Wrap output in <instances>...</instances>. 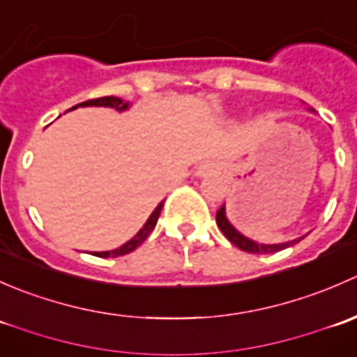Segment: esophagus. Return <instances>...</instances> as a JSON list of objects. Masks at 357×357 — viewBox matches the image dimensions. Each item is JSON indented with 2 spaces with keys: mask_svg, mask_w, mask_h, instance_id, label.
Returning <instances> with one entry per match:
<instances>
[{
  "mask_svg": "<svg viewBox=\"0 0 357 357\" xmlns=\"http://www.w3.org/2000/svg\"><path fill=\"white\" fill-rule=\"evenodd\" d=\"M215 171H218V165L212 164V162H205V164L199 165V169H197V176L204 178V176L212 174V172H215Z\"/></svg>",
  "mask_w": 357,
  "mask_h": 357,
  "instance_id": "34e87169",
  "label": "esophagus"
}]
</instances>
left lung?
Masks as SVG:
<instances>
[{
  "mask_svg": "<svg viewBox=\"0 0 357 357\" xmlns=\"http://www.w3.org/2000/svg\"><path fill=\"white\" fill-rule=\"evenodd\" d=\"M309 110L314 112L312 109H309ZM215 222H218L219 229L225 233V236L233 243V245H236L245 252H250V254H273V252H278V250H283V248H287V247L295 245V243H298L302 238H304V236H301V238H295V240H290V242H283V243H257V242H254V240H250L248 236L242 235V233H240L238 229H236L235 226L229 222L228 215H226V205H222V207L218 211V214H215Z\"/></svg>",
  "mask_w": 357,
  "mask_h": 357,
  "instance_id": "obj_1",
  "label": "left lung"
}]
</instances>
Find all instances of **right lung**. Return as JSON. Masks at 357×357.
<instances>
[{
  "mask_svg": "<svg viewBox=\"0 0 357 357\" xmlns=\"http://www.w3.org/2000/svg\"><path fill=\"white\" fill-rule=\"evenodd\" d=\"M79 107H109V109H115L117 112H126L129 107H131V103L124 102V100L117 98V96H103V98H95V100H88V102L77 103V105L72 107V109H68V110H75V109H79ZM162 205H164V200L157 205L155 211L150 214V218L146 219V222L143 225V228L139 229V231L136 233V235L132 236L129 242H126L124 245H121L119 248H114V250L93 252V255H96V257H119V255H126V254H129V252L136 250V248L145 242L146 236L153 231V228H155L158 215H160V211H162Z\"/></svg>",
  "mask_w": 357,
  "mask_h": 357,
  "instance_id": "obj_1",
  "label": "right lung"
}]
</instances>
